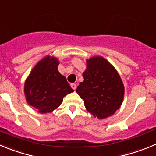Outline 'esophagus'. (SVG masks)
Returning a JSON list of instances; mask_svg holds the SVG:
<instances>
[{
  "instance_id": "34e87169",
  "label": "esophagus",
  "mask_w": 156,
  "mask_h": 156,
  "mask_svg": "<svg viewBox=\"0 0 156 156\" xmlns=\"http://www.w3.org/2000/svg\"><path fill=\"white\" fill-rule=\"evenodd\" d=\"M71 88H72L73 89H74V90H75V89H76V88H77V85H76V84H75V83H72V84H71Z\"/></svg>"
}]
</instances>
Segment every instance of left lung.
<instances>
[{
    "label": "left lung",
    "mask_w": 156,
    "mask_h": 156,
    "mask_svg": "<svg viewBox=\"0 0 156 156\" xmlns=\"http://www.w3.org/2000/svg\"><path fill=\"white\" fill-rule=\"evenodd\" d=\"M86 62L84 81L76 92L89 113L99 119L106 118L121 106L124 86L118 72L105 58L93 57Z\"/></svg>",
    "instance_id": "obj_1"
}]
</instances>
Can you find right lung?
Wrapping results in <instances>:
<instances>
[{
    "label": "right lung",
    "mask_w": 156,
    "mask_h": 156,
    "mask_svg": "<svg viewBox=\"0 0 156 156\" xmlns=\"http://www.w3.org/2000/svg\"><path fill=\"white\" fill-rule=\"evenodd\" d=\"M58 64L56 57L47 56L33 68L25 82L26 101L40 113L56 109L66 95L74 92L57 70Z\"/></svg>",
    "instance_id": "1"
}]
</instances>
